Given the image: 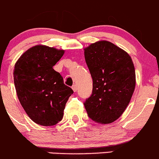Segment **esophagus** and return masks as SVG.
I'll list each match as a JSON object with an SVG mask.
<instances>
[{"label": "esophagus", "instance_id": "34e87169", "mask_svg": "<svg viewBox=\"0 0 159 159\" xmlns=\"http://www.w3.org/2000/svg\"><path fill=\"white\" fill-rule=\"evenodd\" d=\"M72 89L73 90V92H74V93H76V92L77 91V86H76V85H73V86H72Z\"/></svg>", "mask_w": 159, "mask_h": 159}]
</instances>
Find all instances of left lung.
<instances>
[{
  "label": "left lung",
  "instance_id": "8db88e82",
  "mask_svg": "<svg viewBox=\"0 0 159 159\" xmlns=\"http://www.w3.org/2000/svg\"><path fill=\"white\" fill-rule=\"evenodd\" d=\"M93 78V94L84 103L88 116L102 124L113 123L124 113L136 86V73L127 52L102 40L84 48Z\"/></svg>",
  "mask_w": 159,
  "mask_h": 159
}]
</instances>
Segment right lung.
I'll list each match as a JSON object with an SVG mask.
<instances>
[{"mask_svg":"<svg viewBox=\"0 0 159 159\" xmlns=\"http://www.w3.org/2000/svg\"><path fill=\"white\" fill-rule=\"evenodd\" d=\"M64 54V50L38 45L23 53L15 64L13 80L19 101L39 125L53 126L62 120L66 102L73 93L53 69Z\"/></svg>","mask_w":159,"mask_h":159,"instance_id":"1","label":"right lung"}]
</instances>
